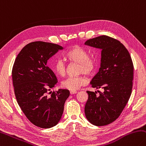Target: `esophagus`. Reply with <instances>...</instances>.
<instances>
[{
    "label": "esophagus",
    "instance_id": "obj_1",
    "mask_svg": "<svg viewBox=\"0 0 146 146\" xmlns=\"http://www.w3.org/2000/svg\"><path fill=\"white\" fill-rule=\"evenodd\" d=\"M76 93H77V91H70L71 94H76Z\"/></svg>",
    "mask_w": 146,
    "mask_h": 146
}]
</instances>
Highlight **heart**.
<instances>
[{"label": "heart", "instance_id": "1", "mask_svg": "<svg viewBox=\"0 0 146 146\" xmlns=\"http://www.w3.org/2000/svg\"><path fill=\"white\" fill-rule=\"evenodd\" d=\"M66 57L71 61L80 64L78 69L79 73L92 75L94 72L97 66V62L94 58L89 57V54L86 50L79 46H75L66 53ZM54 70L57 75L61 76L65 75L67 67L65 62L62 59H58L54 63ZM87 83V78L84 75L70 76L61 83L63 88L75 91Z\"/></svg>", "mask_w": 146, "mask_h": 146}]
</instances>
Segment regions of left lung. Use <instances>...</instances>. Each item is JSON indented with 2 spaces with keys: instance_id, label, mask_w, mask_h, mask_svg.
Listing matches in <instances>:
<instances>
[{
  "instance_id": "8db88e82",
  "label": "left lung",
  "mask_w": 146,
  "mask_h": 146,
  "mask_svg": "<svg viewBox=\"0 0 146 146\" xmlns=\"http://www.w3.org/2000/svg\"><path fill=\"white\" fill-rule=\"evenodd\" d=\"M85 44L102 50L99 71L91 85L100 92L87 91L89 95L85 114L92 124L107 125L116 120L123 112L131 94L133 64L125 46L117 39L107 36L90 39Z\"/></svg>"
}]
</instances>
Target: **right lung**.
<instances>
[{"label":"right lung","instance_id":"right-lung-1","mask_svg":"<svg viewBox=\"0 0 146 146\" xmlns=\"http://www.w3.org/2000/svg\"><path fill=\"white\" fill-rule=\"evenodd\" d=\"M63 48L47 42H32L23 48L13 64V84L18 104L29 120L41 128L57 124L70 96L68 89H59L47 95L57 82L46 64L48 60Z\"/></svg>","mask_w":146,"mask_h":146}]
</instances>
